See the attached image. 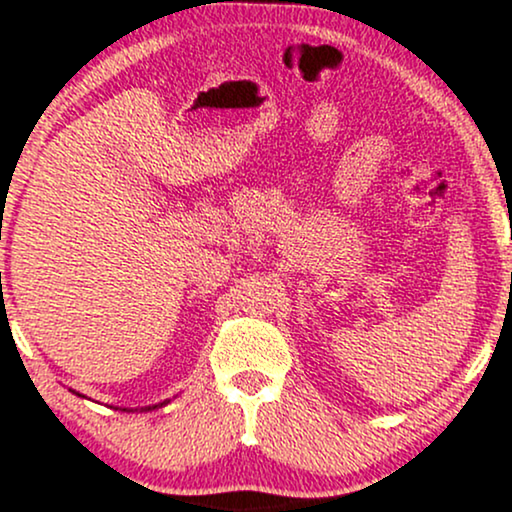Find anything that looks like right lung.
I'll return each instance as SVG.
<instances>
[{
  "label": "right lung",
  "instance_id": "add662e5",
  "mask_svg": "<svg viewBox=\"0 0 512 512\" xmlns=\"http://www.w3.org/2000/svg\"><path fill=\"white\" fill-rule=\"evenodd\" d=\"M74 392V395H79V392H76V390H72ZM79 397H84V395H79ZM170 402V399H166V402H158V404H151V407H142V411H154V409H158V407H166V404ZM122 411H129V409H122ZM134 411H137V409H134Z\"/></svg>",
  "mask_w": 512,
  "mask_h": 512
}]
</instances>
